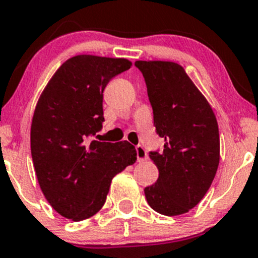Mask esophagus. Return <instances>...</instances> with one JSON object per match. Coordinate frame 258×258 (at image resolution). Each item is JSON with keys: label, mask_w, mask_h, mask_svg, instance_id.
Listing matches in <instances>:
<instances>
[{"label": "esophagus", "mask_w": 258, "mask_h": 258, "mask_svg": "<svg viewBox=\"0 0 258 258\" xmlns=\"http://www.w3.org/2000/svg\"><path fill=\"white\" fill-rule=\"evenodd\" d=\"M135 150H137V159L138 161H144L148 159V153L147 150H145L144 147H142V145H138L137 148H135Z\"/></svg>", "instance_id": "esophagus-1"}]
</instances>
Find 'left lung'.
Masks as SVG:
<instances>
[{
  "label": "left lung",
  "instance_id": "obj_1",
  "mask_svg": "<svg viewBox=\"0 0 258 258\" xmlns=\"http://www.w3.org/2000/svg\"><path fill=\"white\" fill-rule=\"evenodd\" d=\"M164 150L150 151L155 184L144 188L150 208L166 216L186 214L205 196L220 161L219 125L206 98L174 62L137 60Z\"/></svg>",
  "mask_w": 258,
  "mask_h": 258
}]
</instances>
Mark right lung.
<instances>
[{
	"label": "right lung",
	"instance_id": "right-lung-1",
	"mask_svg": "<svg viewBox=\"0 0 258 258\" xmlns=\"http://www.w3.org/2000/svg\"><path fill=\"white\" fill-rule=\"evenodd\" d=\"M130 67L125 58L76 55L58 68L39 97L31 125L32 160L44 198L66 219L82 221L97 214L111 179L137 160L126 140H88L104 121L105 87Z\"/></svg>",
	"mask_w": 258,
	"mask_h": 258
}]
</instances>
